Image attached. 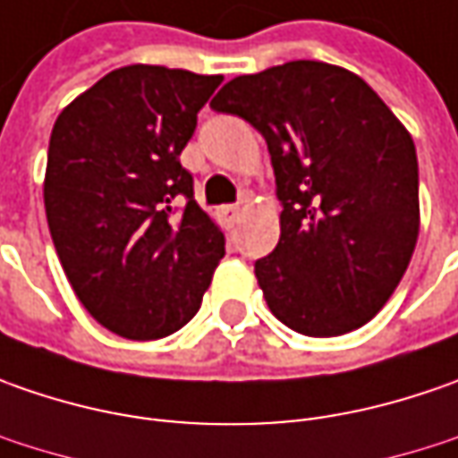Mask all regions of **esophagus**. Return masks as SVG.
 I'll return each instance as SVG.
<instances>
[{
	"instance_id": "obj_1",
	"label": "esophagus",
	"mask_w": 458,
	"mask_h": 458,
	"mask_svg": "<svg viewBox=\"0 0 458 458\" xmlns=\"http://www.w3.org/2000/svg\"><path fill=\"white\" fill-rule=\"evenodd\" d=\"M219 219L224 221L226 226H234V221L239 219V206H221Z\"/></svg>"
}]
</instances>
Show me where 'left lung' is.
<instances>
[{"label":"left lung","mask_w":458,"mask_h":458,"mask_svg":"<svg viewBox=\"0 0 458 458\" xmlns=\"http://www.w3.org/2000/svg\"><path fill=\"white\" fill-rule=\"evenodd\" d=\"M211 109L250 122L270 150L280 242L255 275L275 318L306 336L372 321L420 229L411 132L369 83L321 61L237 76Z\"/></svg>","instance_id":"8db88e82"}]
</instances>
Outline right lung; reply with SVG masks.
<instances>
[{
  "label": "right lung",
  "mask_w": 458,
  "mask_h": 458,
  "mask_svg": "<svg viewBox=\"0 0 458 458\" xmlns=\"http://www.w3.org/2000/svg\"><path fill=\"white\" fill-rule=\"evenodd\" d=\"M221 76L124 65L63 109L45 216L65 277L98 324L132 342L183 328L224 257L181 152Z\"/></svg>",
  "instance_id": "1"
}]
</instances>
